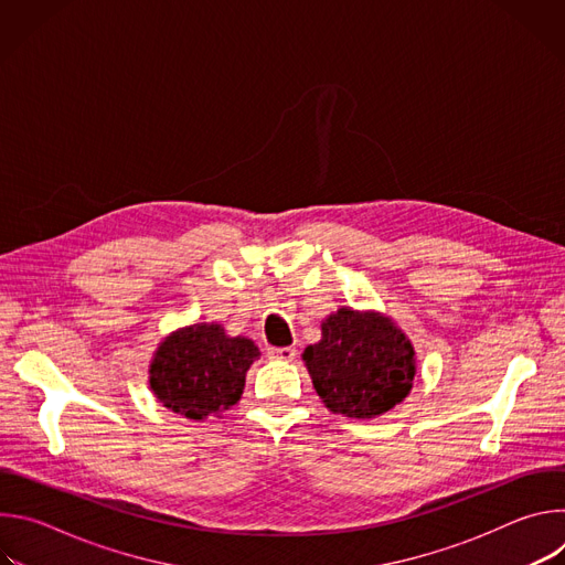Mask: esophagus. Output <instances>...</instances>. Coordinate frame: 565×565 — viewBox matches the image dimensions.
I'll list each match as a JSON object with an SVG mask.
<instances>
[{
	"instance_id": "obj_1",
	"label": "esophagus",
	"mask_w": 565,
	"mask_h": 565,
	"mask_svg": "<svg viewBox=\"0 0 565 565\" xmlns=\"http://www.w3.org/2000/svg\"><path fill=\"white\" fill-rule=\"evenodd\" d=\"M268 355H270L273 360H284V362H290V360H295L297 351H295L292 347H270V349H268Z\"/></svg>"
}]
</instances>
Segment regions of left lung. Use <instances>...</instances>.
Returning a JSON list of instances; mask_svg holds the SVG:
<instances>
[{
	"instance_id": "8db88e82",
	"label": "left lung",
	"mask_w": 565,
	"mask_h": 565,
	"mask_svg": "<svg viewBox=\"0 0 565 565\" xmlns=\"http://www.w3.org/2000/svg\"><path fill=\"white\" fill-rule=\"evenodd\" d=\"M321 402L349 418L386 414L412 391L416 353L393 321L340 308L321 324V342L303 351Z\"/></svg>"
}]
</instances>
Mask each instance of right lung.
<instances>
[{
	"label": "right lung",
	"mask_w": 565,
	"mask_h": 565,
	"mask_svg": "<svg viewBox=\"0 0 565 565\" xmlns=\"http://www.w3.org/2000/svg\"><path fill=\"white\" fill-rule=\"evenodd\" d=\"M257 358L253 340L227 338L218 324H194L158 347L149 384L168 409L203 420L236 405Z\"/></svg>",
	"instance_id": "right-lung-1"
}]
</instances>
